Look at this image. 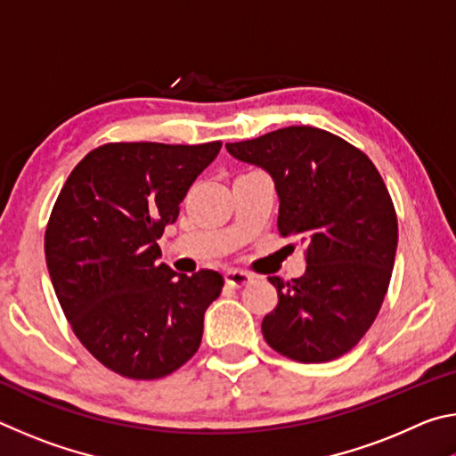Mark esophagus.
I'll return each instance as SVG.
<instances>
[{"label":"esophagus","mask_w":456,"mask_h":456,"mask_svg":"<svg viewBox=\"0 0 456 456\" xmlns=\"http://www.w3.org/2000/svg\"><path fill=\"white\" fill-rule=\"evenodd\" d=\"M225 281L231 285V288H245L253 281V275L247 272H239V269H231V272L225 273Z\"/></svg>","instance_id":"34e87169"}]
</instances>
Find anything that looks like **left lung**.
I'll return each instance as SVG.
<instances>
[{
  "label": "left lung",
  "mask_w": 456,
  "mask_h": 456,
  "mask_svg": "<svg viewBox=\"0 0 456 456\" xmlns=\"http://www.w3.org/2000/svg\"><path fill=\"white\" fill-rule=\"evenodd\" d=\"M225 146L272 175L277 229L305 245L302 277H269L280 302L261 322L265 342L304 364L344 356L374 323L395 267L398 221L380 173L356 146L314 126Z\"/></svg>",
  "instance_id": "1"
}]
</instances>
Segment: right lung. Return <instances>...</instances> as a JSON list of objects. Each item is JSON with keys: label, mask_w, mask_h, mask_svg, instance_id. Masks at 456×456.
I'll return each instance as SVG.
<instances>
[{"label": "right lung", "mask_w": 456, "mask_h": 456, "mask_svg": "<svg viewBox=\"0 0 456 456\" xmlns=\"http://www.w3.org/2000/svg\"><path fill=\"white\" fill-rule=\"evenodd\" d=\"M203 144L108 142L90 151L53 203L44 247L53 291L76 338L100 364L157 380L189 362L223 275H176L159 264L165 227L213 163Z\"/></svg>", "instance_id": "obj_1"}]
</instances>
